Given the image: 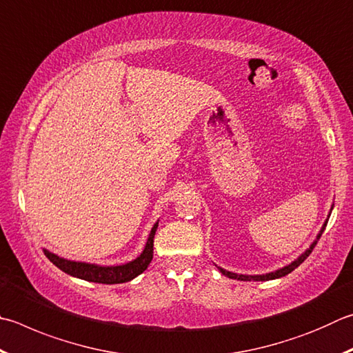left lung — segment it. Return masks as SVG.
<instances>
[{
  "mask_svg": "<svg viewBox=\"0 0 353 353\" xmlns=\"http://www.w3.org/2000/svg\"><path fill=\"white\" fill-rule=\"evenodd\" d=\"M333 208V207H332ZM330 216V214H329ZM327 221L329 219H325V222H324V225H323V228H321V232L318 233V236H316V239L312 242V245L305 250V252L299 256L298 259H294L292 264H288V265H285V267H283V268H279V270H276V272H270V273H265V274H238V273H233V272H227V270H223V268H221V267H217L221 270V273L222 274H225V276H228V278H232V279H238V281H270V279H276V278H283V276H285V274H288V273H292L294 268L296 267H299L301 264H303V262L307 259V256H309L310 253H312V250L315 248V245L318 243V241H319V238H321V234H323V232L325 230V225H327Z\"/></svg>",
  "mask_w": 353,
  "mask_h": 353,
  "instance_id": "obj_1",
  "label": "left lung"
}]
</instances>
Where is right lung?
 Wrapping results in <instances>:
<instances>
[{
    "label": "right lung",
    "mask_w": 353,
    "mask_h": 353,
    "mask_svg": "<svg viewBox=\"0 0 353 353\" xmlns=\"http://www.w3.org/2000/svg\"><path fill=\"white\" fill-rule=\"evenodd\" d=\"M159 227V222L154 223L151 228V233L146 241V245L143 248L142 254L131 262L123 265H97V264H88V262H75L69 261L60 256L54 254L52 252L44 250L46 258L52 262L55 267H59L61 272H65L70 276L80 278L89 281V283H99V284H121L128 283V281L139 276L148 268L150 262L152 259V252H154V234Z\"/></svg>",
    "instance_id": "1"
}]
</instances>
